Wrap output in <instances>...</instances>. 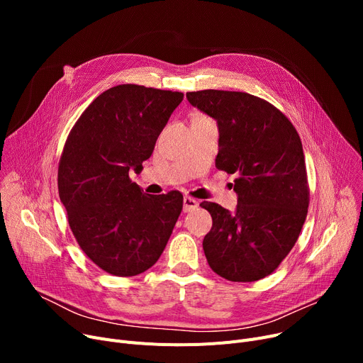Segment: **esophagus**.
Returning <instances> with one entry per match:
<instances>
[{
  "label": "esophagus",
  "instance_id": "obj_1",
  "mask_svg": "<svg viewBox=\"0 0 363 363\" xmlns=\"http://www.w3.org/2000/svg\"><path fill=\"white\" fill-rule=\"evenodd\" d=\"M197 206H199V201L196 199L189 196L184 197V212H191L194 208H197Z\"/></svg>",
  "mask_w": 363,
  "mask_h": 363
}]
</instances>
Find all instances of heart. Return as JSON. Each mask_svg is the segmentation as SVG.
<instances>
[{"instance_id": "heart-1", "label": "heart", "mask_w": 363, "mask_h": 363, "mask_svg": "<svg viewBox=\"0 0 363 363\" xmlns=\"http://www.w3.org/2000/svg\"><path fill=\"white\" fill-rule=\"evenodd\" d=\"M196 118H203V116H201V114H199V116H196Z\"/></svg>"}]
</instances>
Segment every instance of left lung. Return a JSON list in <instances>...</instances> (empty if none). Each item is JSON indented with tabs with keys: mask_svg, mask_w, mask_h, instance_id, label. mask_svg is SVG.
Here are the masks:
<instances>
[{
	"mask_svg": "<svg viewBox=\"0 0 363 363\" xmlns=\"http://www.w3.org/2000/svg\"><path fill=\"white\" fill-rule=\"evenodd\" d=\"M218 122L216 167L237 174V211L203 201L212 230L203 240L208 266L222 278L252 282L271 275L294 247L309 207L303 147L282 111L256 95L204 89L186 92Z\"/></svg>",
	"mask_w": 363,
	"mask_h": 363,
	"instance_id": "8db88e82",
	"label": "left lung"
}]
</instances>
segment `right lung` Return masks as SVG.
<instances>
[{"mask_svg": "<svg viewBox=\"0 0 363 363\" xmlns=\"http://www.w3.org/2000/svg\"><path fill=\"white\" fill-rule=\"evenodd\" d=\"M178 91L123 84L81 114L59 162V196L82 252L107 274L138 275L155 264L181 215L179 191L150 196L132 182L172 111Z\"/></svg>", "mask_w": 363, "mask_h": 363, "instance_id": "1", "label": "right lung"}]
</instances>
